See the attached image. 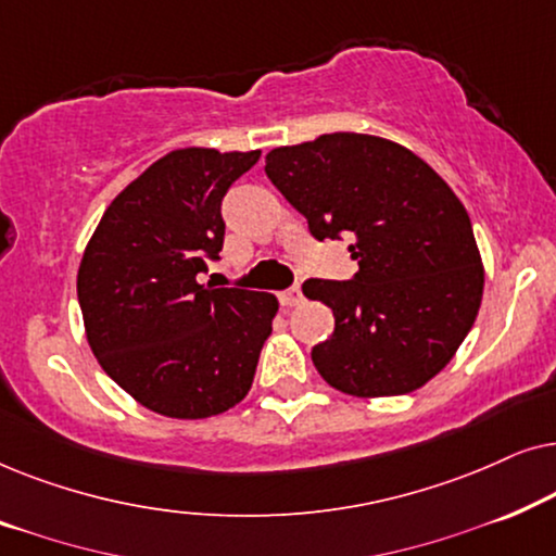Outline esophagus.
I'll list each match as a JSON object with an SVG mask.
<instances>
[{
	"label": "esophagus",
	"mask_w": 556,
	"mask_h": 556,
	"mask_svg": "<svg viewBox=\"0 0 556 556\" xmlns=\"http://www.w3.org/2000/svg\"><path fill=\"white\" fill-rule=\"evenodd\" d=\"M301 301H303V293H301L299 286L288 288V291L283 293V306H299Z\"/></svg>",
	"instance_id": "34e87169"
}]
</instances>
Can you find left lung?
Returning <instances> with one entry per match:
<instances>
[{"label":"left lung","instance_id":"left-lung-1","mask_svg":"<svg viewBox=\"0 0 556 556\" xmlns=\"http://www.w3.org/2000/svg\"><path fill=\"white\" fill-rule=\"evenodd\" d=\"M265 174L316 240H352L354 280L303 283L333 311L311 359L333 390L394 397L428 384L473 326L483 261L463 202L413 151L382 136L337 131L278 147Z\"/></svg>","mask_w":556,"mask_h":556}]
</instances>
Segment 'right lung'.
Here are the masks:
<instances>
[{
    "instance_id": "add662e5",
    "label": "right lung",
    "mask_w": 556,
    "mask_h": 556,
    "mask_svg": "<svg viewBox=\"0 0 556 556\" xmlns=\"http://www.w3.org/2000/svg\"><path fill=\"white\" fill-rule=\"evenodd\" d=\"M261 151L156 159L103 212L78 268L90 352L151 413L202 420L238 405L273 331V293L200 283L223 250L219 204Z\"/></svg>"
}]
</instances>
